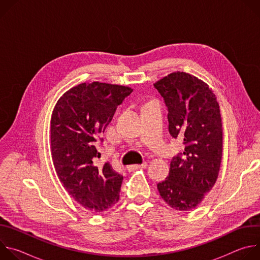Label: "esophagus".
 Returning a JSON list of instances; mask_svg holds the SVG:
<instances>
[{
  "instance_id": "esophagus-1",
  "label": "esophagus",
  "mask_w": 260,
  "mask_h": 260,
  "mask_svg": "<svg viewBox=\"0 0 260 260\" xmlns=\"http://www.w3.org/2000/svg\"><path fill=\"white\" fill-rule=\"evenodd\" d=\"M146 167H147V164L143 162L142 165H132V166H128L126 169H127V171L132 172V171H135V170H138V169H145Z\"/></svg>"
}]
</instances>
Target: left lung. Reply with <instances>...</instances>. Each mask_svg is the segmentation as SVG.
Instances as JSON below:
<instances>
[{"label":"left lung","instance_id":"1","mask_svg":"<svg viewBox=\"0 0 260 260\" xmlns=\"http://www.w3.org/2000/svg\"><path fill=\"white\" fill-rule=\"evenodd\" d=\"M154 87L168 107L171 136L185 146L172 158L169 176L157 189L173 209L190 211L218 178L223 147L219 104L209 85L188 73H172Z\"/></svg>","mask_w":260,"mask_h":260}]
</instances>
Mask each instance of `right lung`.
Returning a JSON list of instances; mask_svg holds the SVG:
<instances>
[{
    "mask_svg": "<svg viewBox=\"0 0 260 260\" xmlns=\"http://www.w3.org/2000/svg\"><path fill=\"white\" fill-rule=\"evenodd\" d=\"M133 92L127 86L81 83L57 101L50 122L52 161L68 193L85 209L104 212L119 200L123 176L109 162L96 166L95 144L115 111Z\"/></svg>",
    "mask_w": 260,
    "mask_h": 260,
    "instance_id": "right-lung-1",
    "label": "right lung"
}]
</instances>
